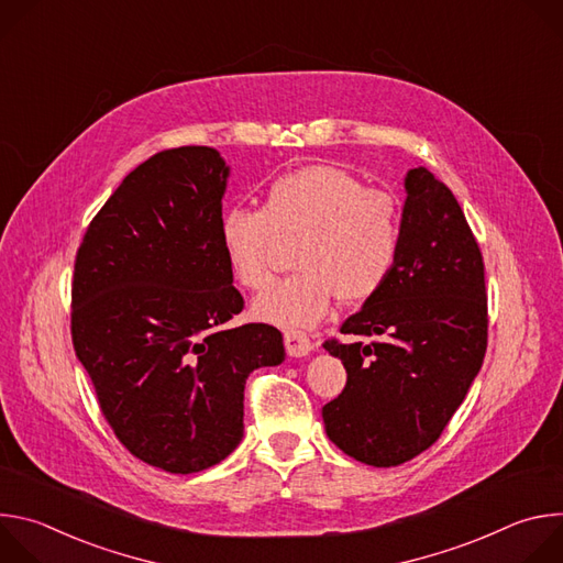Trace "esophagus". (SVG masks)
<instances>
[{"instance_id": "obj_1", "label": "esophagus", "mask_w": 563, "mask_h": 563, "mask_svg": "<svg viewBox=\"0 0 563 563\" xmlns=\"http://www.w3.org/2000/svg\"><path fill=\"white\" fill-rule=\"evenodd\" d=\"M285 350L291 358H302L313 350V343L309 341L307 334L296 332V330H287L285 332Z\"/></svg>"}]
</instances>
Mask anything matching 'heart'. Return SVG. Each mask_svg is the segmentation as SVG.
I'll list each match as a JSON object with an SVG mask.
<instances>
[{"instance_id": "1", "label": "heart", "mask_w": 563, "mask_h": 563, "mask_svg": "<svg viewBox=\"0 0 563 563\" xmlns=\"http://www.w3.org/2000/svg\"><path fill=\"white\" fill-rule=\"evenodd\" d=\"M280 240L300 238L296 274L254 302L263 323L287 330L316 325L339 296L365 302L389 280L400 250V211L380 189H367L347 169L311 165L278 176L263 209L229 207L220 216V245L235 280L265 289Z\"/></svg>"}]
</instances>
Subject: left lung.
Returning a JSON list of instances; mask_svg holds the SVG:
<instances>
[{
	"instance_id": "left-lung-1",
	"label": "left lung",
	"mask_w": 563,
	"mask_h": 563,
	"mask_svg": "<svg viewBox=\"0 0 563 563\" xmlns=\"http://www.w3.org/2000/svg\"><path fill=\"white\" fill-rule=\"evenodd\" d=\"M400 250L385 287L325 341L347 369L323 408L325 432L347 456L400 465L428 450L481 369L488 345L484 258L452 191L426 167L406 176Z\"/></svg>"
}]
</instances>
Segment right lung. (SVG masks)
<instances>
[{
	"label": "right lung",
	"instance_id": "obj_1",
	"mask_svg": "<svg viewBox=\"0 0 563 563\" xmlns=\"http://www.w3.org/2000/svg\"><path fill=\"white\" fill-rule=\"evenodd\" d=\"M227 178L211 146L155 153L75 258V354L120 443L172 474L227 459L243 441L247 376L285 361L276 328H227L245 307L220 245Z\"/></svg>",
	"mask_w": 563,
	"mask_h": 563
}]
</instances>
